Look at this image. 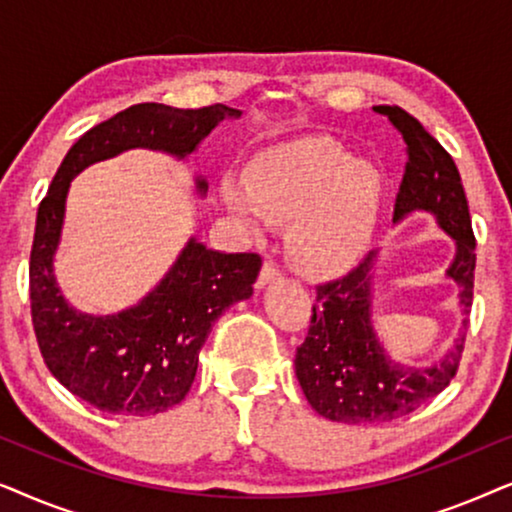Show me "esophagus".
Wrapping results in <instances>:
<instances>
[{
  "instance_id": "obj_1",
  "label": "esophagus",
  "mask_w": 512,
  "mask_h": 512,
  "mask_svg": "<svg viewBox=\"0 0 512 512\" xmlns=\"http://www.w3.org/2000/svg\"><path fill=\"white\" fill-rule=\"evenodd\" d=\"M282 277V270H279V265L272 261V258H268V261L263 263V268H261V275H258V286H265V284H270V282H275V279H279Z\"/></svg>"
}]
</instances>
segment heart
Instances as JSON below:
<instances>
[{"instance_id":"heart-1","label":"heart","mask_w":512,"mask_h":512,"mask_svg":"<svg viewBox=\"0 0 512 512\" xmlns=\"http://www.w3.org/2000/svg\"><path fill=\"white\" fill-rule=\"evenodd\" d=\"M221 198L251 223H289L286 254L314 277L347 270L373 235L382 184L377 172L333 142L305 139L258 156L247 174H228Z\"/></svg>"}]
</instances>
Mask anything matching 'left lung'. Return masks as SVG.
<instances>
[{"label": "left lung", "instance_id": "8db88e82", "mask_svg": "<svg viewBox=\"0 0 512 512\" xmlns=\"http://www.w3.org/2000/svg\"><path fill=\"white\" fill-rule=\"evenodd\" d=\"M401 132L408 163L394 205V223L412 212H429L457 244L447 277L461 286L464 314L471 312L475 235L457 165L424 125L401 107H380ZM375 251L345 277L317 286L310 331L296 349V375L307 403L321 417L345 424H382L410 415L457 375L464 333L429 368L391 361L370 324V268ZM466 328V324H464Z\"/></svg>", "mask_w": 512, "mask_h": 512}]
</instances>
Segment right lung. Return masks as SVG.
<instances>
[{
	"mask_svg": "<svg viewBox=\"0 0 512 512\" xmlns=\"http://www.w3.org/2000/svg\"><path fill=\"white\" fill-rule=\"evenodd\" d=\"M240 111L226 104L177 109L144 102L118 111L79 137L55 172L37 212L30 254L32 326L51 375L74 396L111 415H158L184 401L214 321L254 293L258 254H221L191 237L177 263L142 303L93 317L62 298L53 275L72 179L128 149L186 158L214 125ZM200 193L207 181L195 179Z\"/></svg>",
	"mask_w": 512,
	"mask_h": 512,
	"instance_id": "obj_1",
	"label": "right lung"
}]
</instances>
